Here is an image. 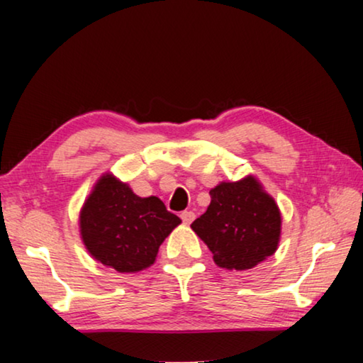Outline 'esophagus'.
<instances>
[{
    "label": "esophagus",
    "mask_w": 363,
    "mask_h": 363,
    "mask_svg": "<svg viewBox=\"0 0 363 363\" xmlns=\"http://www.w3.org/2000/svg\"><path fill=\"white\" fill-rule=\"evenodd\" d=\"M182 220H183V223H185V225H190V223L195 220V213H193V211H183L182 213Z\"/></svg>",
    "instance_id": "1"
}]
</instances>
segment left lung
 I'll list each match as a JSON object with an SVG mask.
<instances>
[{
	"instance_id": "1",
	"label": "left lung",
	"mask_w": 363,
	"mask_h": 363,
	"mask_svg": "<svg viewBox=\"0 0 363 363\" xmlns=\"http://www.w3.org/2000/svg\"><path fill=\"white\" fill-rule=\"evenodd\" d=\"M191 230L210 247L216 266L246 271L274 255L281 241V210L255 175L221 182Z\"/></svg>"
}]
</instances>
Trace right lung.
<instances>
[{"label": "right lung", "instance_id": "add662e5", "mask_svg": "<svg viewBox=\"0 0 363 363\" xmlns=\"http://www.w3.org/2000/svg\"><path fill=\"white\" fill-rule=\"evenodd\" d=\"M182 220L158 196L142 198L107 172L79 211V231L89 255L117 272H138L157 259L158 247Z\"/></svg>", "mask_w": 363, "mask_h": 363}]
</instances>
